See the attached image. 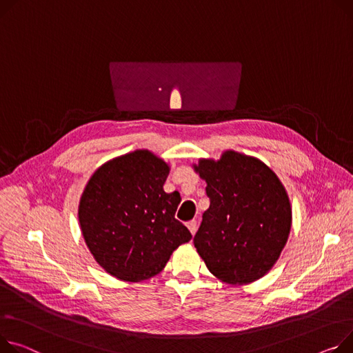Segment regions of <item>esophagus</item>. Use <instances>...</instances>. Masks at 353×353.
<instances>
[{
  "instance_id": "obj_1",
  "label": "esophagus",
  "mask_w": 353,
  "mask_h": 353,
  "mask_svg": "<svg viewBox=\"0 0 353 353\" xmlns=\"http://www.w3.org/2000/svg\"><path fill=\"white\" fill-rule=\"evenodd\" d=\"M187 228H189V230H190V232H192L193 236H194L196 231H197V221H196V220L189 221V223H187Z\"/></svg>"
}]
</instances>
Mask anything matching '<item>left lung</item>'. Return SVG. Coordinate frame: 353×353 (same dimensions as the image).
<instances>
[{
	"label": "left lung",
	"mask_w": 353,
	"mask_h": 353,
	"mask_svg": "<svg viewBox=\"0 0 353 353\" xmlns=\"http://www.w3.org/2000/svg\"><path fill=\"white\" fill-rule=\"evenodd\" d=\"M210 207L194 236L208 271L227 284L264 276L285 247L292 210L276 174L258 159L228 150L219 161L200 160Z\"/></svg>",
	"instance_id": "1"
}]
</instances>
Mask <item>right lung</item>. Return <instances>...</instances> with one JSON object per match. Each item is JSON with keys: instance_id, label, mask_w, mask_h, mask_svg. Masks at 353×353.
<instances>
[{"instance_id": "add662e5", "label": "right lung", "mask_w": 353, "mask_h": 353, "mask_svg": "<svg viewBox=\"0 0 353 353\" xmlns=\"http://www.w3.org/2000/svg\"><path fill=\"white\" fill-rule=\"evenodd\" d=\"M169 166L148 150H136L101 166L79 203L85 243L110 275L130 283L159 274L172 252L192 240L174 214L180 194L166 193Z\"/></svg>"}]
</instances>
